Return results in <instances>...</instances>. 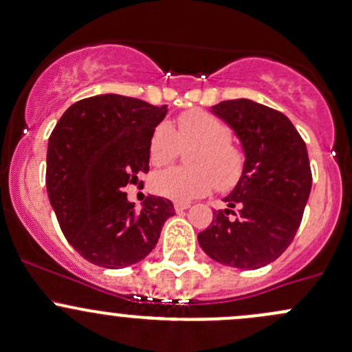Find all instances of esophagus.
Returning <instances> with one entry per match:
<instances>
[{"instance_id": "obj_1", "label": "esophagus", "mask_w": 352, "mask_h": 352, "mask_svg": "<svg viewBox=\"0 0 352 352\" xmlns=\"http://www.w3.org/2000/svg\"><path fill=\"white\" fill-rule=\"evenodd\" d=\"M173 207H175L177 212H182V210L188 209V207H190V204H187V202H175V204H173Z\"/></svg>"}]
</instances>
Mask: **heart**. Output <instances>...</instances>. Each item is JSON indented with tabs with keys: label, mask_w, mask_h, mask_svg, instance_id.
<instances>
[{
	"label": "heart",
	"mask_w": 352,
	"mask_h": 352,
	"mask_svg": "<svg viewBox=\"0 0 352 352\" xmlns=\"http://www.w3.org/2000/svg\"><path fill=\"white\" fill-rule=\"evenodd\" d=\"M188 151V168L162 170L151 175L155 194L177 202L204 197L214 187L229 190L244 172L243 150L231 142V129L223 120L202 109L186 111L177 120V129L168 121L153 128L148 142L151 165L165 166L177 160L180 151Z\"/></svg>",
	"instance_id": "obj_1"
}]
</instances>
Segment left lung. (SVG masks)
I'll list each match as a JSON object with an SVG mask.
<instances>
[{
    "instance_id": "left-lung-1",
    "label": "left lung",
    "mask_w": 352,
    "mask_h": 352,
    "mask_svg": "<svg viewBox=\"0 0 352 352\" xmlns=\"http://www.w3.org/2000/svg\"><path fill=\"white\" fill-rule=\"evenodd\" d=\"M212 113L234 129L246 162L238 186L224 197L231 209L214 210L199 244L221 265L261 268L290 246L302 223L312 188L305 142L283 113L250 99L223 101Z\"/></svg>"
}]
</instances>
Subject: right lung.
I'll list each match as a JSON object with an SVG mask.
<instances>
[{
    "label": "right lung",
    "mask_w": 352,
    "mask_h": 352,
    "mask_svg": "<svg viewBox=\"0 0 352 352\" xmlns=\"http://www.w3.org/2000/svg\"><path fill=\"white\" fill-rule=\"evenodd\" d=\"M166 106L101 94L62 114L49 138L47 192L70 246L92 265L124 268L157 246L165 221L175 214L168 199L148 195L142 210L124 187L148 173V142Z\"/></svg>",
    "instance_id": "obj_1"
}]
</instances>
